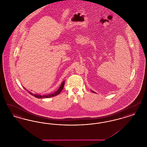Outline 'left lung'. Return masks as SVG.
<instances>
[{
    "instance_id": "obj_1",
    "label": "left lung",
    "mask_w": 147,
    "mask_h": 147,
    "mask_svg": "<svg viewBox=\"0 0 147 147\" xmlns=\"http://www.w3.org/2000/svg\"><path fill=\"white\" fill-rule=\"evenodd\" d=\"M92 92H94V91H92Z\"/></svg>"
}]
</instances>
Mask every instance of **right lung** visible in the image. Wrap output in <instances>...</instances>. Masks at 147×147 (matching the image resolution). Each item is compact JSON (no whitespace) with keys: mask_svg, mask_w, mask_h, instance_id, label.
Segmentation results:
<instances>
[{"mask_svg":"<svg viewBox=\"0 0 147 147\" xmlns=\"http://www.w3.org/2000/svg\"><path fill=\"white\" fill-rule=\"evenodd\" d=\"M64 82H63V83H62L61 84V86L59 87V88L58 89V90H57V91H56V92H53V93H52V94H49V95H36V94H33L32 93H31V92H29L28 91V92L31 94V95H32V96H35V98H51V97H53V96H55L56 95H58V94H60V92L62 91V90H63V87H64Z\"/></svg>","mask_w":147,"mask_h":147,"instance_id":"obj_1","label":"right lung"}]
</instances>
